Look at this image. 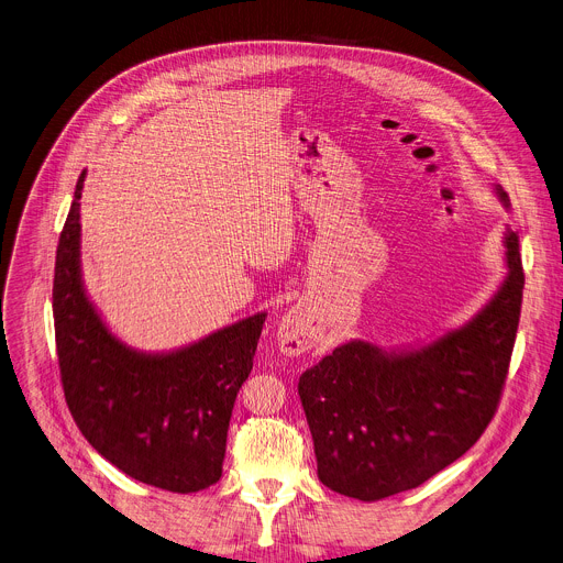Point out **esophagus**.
<instances>
[{
	"label": "esophagus",
	"mask_w": 563,
	"mask_h": 563,
	"mask_svg": "<svg viewBox=\"0 0 563 563\" xmlns=\"http://www.w3.org/2000/svg\"><path fill=\"white\" fill-rule=\"evenodd\" d=\"M314 343V325H312V312L302 305L291 308L280 325H278V347L287 356H298L305 350H310Z\"/></svg>",
	"instance_id": "esophagus-1"
}]
</instances>
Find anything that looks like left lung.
Returning a JSON list of instances; mask_svg holds the SVG:
<instances>
[{
    "instance_id": "1",
    "label": "left lung",
    "mask_w": 563,
    "mask_h": 563,
    "mask_svg": "<svg viewBox=\"0 0 563 563\" xmlns=\"http://www.w3.org/2000/svg\"><path fill=\"white\" fill-rule=\"evenodd\" d=\"M505 246L507 278L467 325L401 354L350 341L300 375L325 487L364 503L388 498L427 483L485 433L512 362L526 285L519 235L509 231Z\"/></svg>"
}]
</instances>
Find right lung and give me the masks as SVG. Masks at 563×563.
Masks as SVG:
<instances>
[{
	"label": "right lung",
	"mask_w": 563,
	"mask_h": 563,
	"mask_svg": "<svg viewBox=\"0 0 563 563\" xmlns=\"http://www.w3.org/2000/svg\"><path fill=\"white\" fill-rule=\"evenodd\" d=\"M80 173L60 233L54 323L60 382L87 442L145 485L190 494L220 481L235 397L253 368L267 314L170 354L117 341L80 283Z\"/></svg>",
	"instance_id": "obj_1"
}]
</instances>
